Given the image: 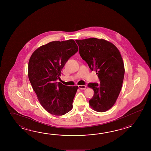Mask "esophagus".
I'll list each match as a JSON object with an SVG mask.
<instances>
[{
	"label": "esophagus",
	"instance_id": "obj_1",
	"mask_svg": "<svg viewBox=\"0 0 151 151\" xmlns=\"http://www.w3.org/2000/svg\"><path fill=\"white\" fill-rule=\"evenodd\" d=\"M86 87L85 85H78V87L80 90H85Z\"/></svg>",
	"mask_w": 151,
	"mask_h": 151
}]
</instances>
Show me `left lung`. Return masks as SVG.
<instances>
[{
	"mask_svg": "<svg viewBox=\"0 0 151 151\" xmlns=\"http://www.w3.org/2000/svg\"><path fill=\"white\" fill-rule=\"evenodd\" d=\"M79 54L92 71H96L100 83H89L94 91L89 105L94 111L104 112L116 103L122 87L125 68L119 50L112 42L96 38L76 40Z\"/></svg>",
	"mask_w": 151,
	"mask_h": 151,
	"instance_id": "left-lung-1",
	"label": "left lung"
}]
</instances>
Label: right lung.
Masks as SVG:
<instances>
[{
	"mask_svg": "<svg viewBox=\"0 0 151 151\" xmlns=\"http://www.w3.org/2000/svg\"><path fill=\"white\" fill-rule=\"evenodd\" d=\"M78 51L73 39L51 42L35 50L29 58V80L41 105L53 115H64L73 108L78 86H65L56 80L68 59Z\"/></svg>",
	"mask_w": 151,
	"mask_h": 151,
	"instance_id": "1",
	"label": "right lung"
}]
</instances>
